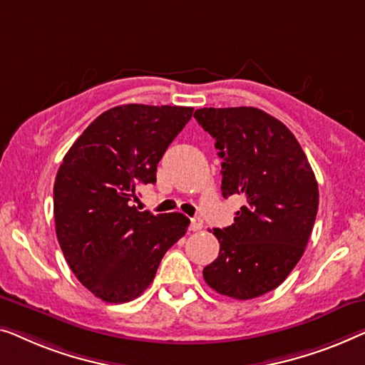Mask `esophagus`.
<instances>
[{
    "mask_svg": "<svg viewBox=\"0 0 365 365\" xmlns=\"http://www.w3.org/2000/svg\"><path fill=\"white\" fill-rule=\"evenodd\" d=\"M202 227H203V220L202 218H200V217L192 218V222H190V230H192V232H200Z\"/></svg>",
    "mask_w": 365,
    "mask_h": 365,
    "instance_id": "34e87169",
    "label": "esophagus"
}]
</instances>
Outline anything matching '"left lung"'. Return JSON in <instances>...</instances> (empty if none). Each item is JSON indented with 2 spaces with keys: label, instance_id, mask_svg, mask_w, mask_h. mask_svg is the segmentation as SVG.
Segmentation results:
<instances>
[{
  "label": "left lung",
  "instance_id": "8db88e82",
  "mask_svg": "<svg viewBox=\"0 0 365 365\" xmlns=\"http://www.w3.org/2000/svg\"><path fill=\"white\" fill-rule=\"evenodd\" d=\"M215 138L222 195L243 197L232 227L215 228L218 258L203 278L220 294L246 301L273 291L301 259L314 227L319 190L299 142L256 107L195 110Z\"/></svg>",
  "mask_w": 365,
  "mask_h": 365
}]
</instances>
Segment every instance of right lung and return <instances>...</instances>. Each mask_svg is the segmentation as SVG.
<instances>
[{
    "mask_svg": "<svg viewBox=\"0 0 365 365\" xmlns=\"http://www.w3.org/2000/svg\"><path fill=\"white\" fill-rule=\"evenodd\" d=\"M192 107L125 104L102 112L73 143L54 182L56 235L69 268L106 302H129L187 233L182 213L138 212V188L192 119Z\"/></svg>",
    "mask_w": 365,
    "mask_h": 365,
    "instance_id": "1",
    "label": "right lung"
}]
</instances>
